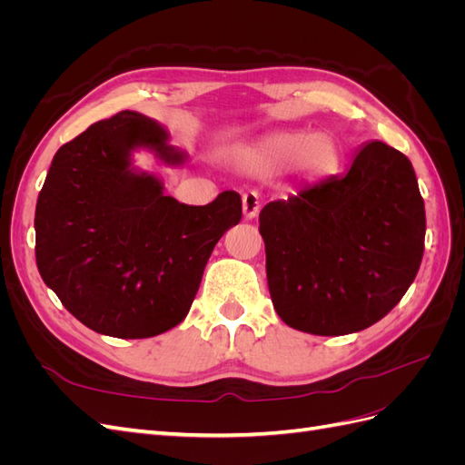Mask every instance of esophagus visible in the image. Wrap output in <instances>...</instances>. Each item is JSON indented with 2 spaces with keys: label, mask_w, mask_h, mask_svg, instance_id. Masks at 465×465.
Wrapping results in <instances>:
<instances>
[{
  "label": "esophagus",
  "mask_w": 465,
  "mask_h": 465,
  "mask_svg": "<svg viewBox=\"0 0 465 465\" xmlns=\"http://www.w3.org/2000/svg\"><path fill=\"white\" fill-rule=\"evenodd\" d=\"M242 213L244 219H256L260 213V195L258 192H246L242 195Z\"/></svg>",
  "instance_id": "34e87169"
}]
</instances>
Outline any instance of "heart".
Masks as SVG:
<instances>
[{
  "mask_svg": "<svg viewBox=\"0 0 465 465\" xmlns=\"http://www.w3.org/2000/svg\"><path fill=\"white\" fill-rule=\"evenodd\" d=\"M234 159L246 171L273 173L292 166L306 180H323L340 171L341 149L328 134L304 130L277 132L254 143L238 147Z\"/></svg>",
  "mask_w": 465,
  "mask_h": 465,
  "instance_id": "b5f03b06",
  "label": "heart"
}]
</instances>
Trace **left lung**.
I'll list each match as a JSON object with an SVG mask.
<instances>
[{
    "mask_svg": "<svg viewBox=\"0 0 465 465\" xmlns=\"http://www.w3.org/2000/svg\"><path fill=\"white\" fill-rule=\"evenodd\" d=\"M425 203L410 159L364 143L331 176L260 211L273 308L312 335L355 333L410 289L425 250Z\"/></svg>",
    "mask_w": 465,
    "mask_h": 465,
    "instance_id": "obj_1",
    "label": "left lung"
}]
</instances>
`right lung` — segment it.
Wrapping results in <instances>:
<instances>
[{
    "label": "right lung",
    "instance_id": "obj_1",
    "mask_svg": "<svg viewBox=\"0 0 465 465\" xmlns=\"http://www.w3.org/2000/svg\"><path fill=\"white\" fill-rule=\"evenodd\" d=\"M157 120L134 110L93 124L54 154L36 202V265L81 323L120 340L173 330L190 312L219 238L242 217L221 192L207 205L164 193L159 174L134 164L147 151L164 166L188 153Z\"/></svg>",
    "mask_w": 465,
    "mask_h": 465
}]
</instances>
